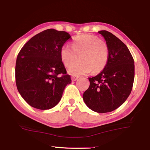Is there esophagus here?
Here are the masks:
<instances>
[{
  "label": "esophagus",
  "instance_id": "1",
  "mask_svg": "<svg viewBox=\"0 0 150 150\" xmlns=\"http://www.w3.org/2000/svg\"><path fill=\"white\" fill-rule=\"evenodd\" d=\"M71 80H72V81H76V80H78V79H79V76H72L71 77Z\"/></svg>",
  "mask_w": 150,
  "mask_h": 150
}]
</instances>
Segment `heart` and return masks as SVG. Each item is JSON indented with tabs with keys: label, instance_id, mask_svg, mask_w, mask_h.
<instances>
[{
	"label": "heart",
	"instance_id": "1",
	"mask_svg": "<svg viewBox=\"0 0 150 150\" xmlns=\"http://www.w3.org/2000/svg\"><path fill=\"white\" fill-rule=\"evenodd\" d=\"M60 54L64 65L67 68L71 66L69 72L74 76L86 74L90 71L92 74L100 73L105 68L109 59L107 43L98 37L88 34L75 37L71 43V48L64 45ZM78 56L81 61L73 65Z\"/></svg>",
	"mask_w": 150,
	"mask_h": 150
}]
</instances>
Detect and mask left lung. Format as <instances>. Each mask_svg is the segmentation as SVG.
Here are the masks:
<instances>
[{"mask_svg":"<svg viewBox=\"0 0 150 150\" xmlns=\"http://www.w3.org/2000/svg\"><path fill=\"white\" fill-rule=\"evenodd\" d=\"M109 50L105 68L88 78L90 86L83 99L87 107L97 113L112 112L122 105L131 93L134 78L133 57L125 43L107 30L98 32Z\"/></svg>","mask_w":150,"mask_h":150,"instance_id":"1","label":"left lung"}]
</instances>
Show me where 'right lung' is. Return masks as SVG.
<instances>
[{
	"mask_svg": "<svg viewBox=\"0 0 150 150\" xmlns=\"http://www.w3.org/2000/svg\"><path fill=\"white\" fill-rule=\"evenodd\" d=\"M71 36L50 28L33 36L18 53L16 82L22 97L31 107L49 110L60 101L70 76L60 58V49ZM60 74H63L59 77Z\"/></svg>",
	"mask_w": 150,
	"mask_h": 150,
	"instance_id": "1",
	"label": "right lung"
}]
</instances>
